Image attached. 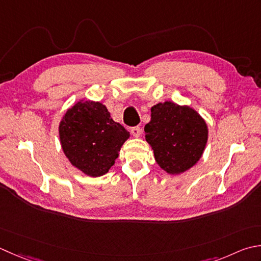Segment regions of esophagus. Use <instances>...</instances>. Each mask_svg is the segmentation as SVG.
Instances as JSON below:
<instances>
[{"instance_id": "1", "label": "esophagus", "mask_w": 261, "mask_h": 261, "mask_svg": "<svg viewBox=\"0 0 261 261\" xmlns=\"http://www.w3.org/2000/svg\"><path fill=\"white\" fill-rule=\"evenodd\" d=\"M131 134H132V136L136 137V138L140 137V135H141L140 126H134V127H131Z\"/></svg>"}]
</instances>
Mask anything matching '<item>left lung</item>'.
<instances>
[{
	"mask_svg": "<svg viewBox=\"0 0 261 261\" xmlns=\"http://www.w3.org/2000/svg\"><path fill=\"white\" fill-rule=\"evenodd\" d=\"M145 134L157 164L172 175L196 165L208 140L207 124L198 112L173 101L151 107V119L145 125Z\"/></svg>",
	"mask_w": 261,
	"mask_h": 261,
	"instance_id": "left-lung-1",
	"label": "left lung"
}]
</instances>
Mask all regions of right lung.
<instances>
[{
  "mask_svg": "<svg viewBox=\"0 0 261 261\" xmlns=\"http://www.w3.org/2000/svg\"><path fill=\"white\" fill-rule=\"evenodd\" d=\"M63 152L86 175L106 174L130 134L113 121L99 101L79 100L66 111L59 125Z\"/></svg>",
  "mask_w": 261,
  "mask_h": 261,
  "instance_id": "add662e5",
  "label": "right lung"
}]
</instances>
